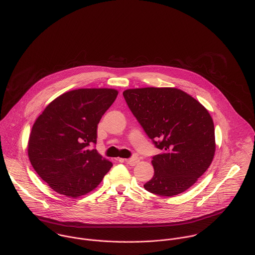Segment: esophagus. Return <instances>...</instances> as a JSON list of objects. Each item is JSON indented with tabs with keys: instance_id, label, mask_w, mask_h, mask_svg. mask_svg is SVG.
Here are the masks:
<instances>
[{
	"instance_id": "obj_1",
	"label": "esophagus",
	"mask_w": 255,
	"mask_h": 255,
	"mask_svg": "<svg viewBox=\"0 0 255 255\" xmlns=\"http://www.w3.org/2000/svg\"><path fill=\"white\" fill-rule=\"evenodd\" d=\"M139 161H140V160H139V158H138L137 156H134V157L129 158V159H125V162H126L128 165H130V166H135L136 164H138Z\"/></svg>"
}]
</instances>
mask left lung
I'll list each match as a JSON object with an SVG mask.
<instances>
[{
	"mask_svg": "<svg viewBox=\"0 0 255 255\" xmlns=\"http://www.w3.org/2000/svg\"><path fill=\"white\" fill-rule=\"evenodd\" d=\"M125 101L152 140L153 178L148 192L173 197L191 188L215 156V126L209 111L194 97L171 87L127 89Z\"/></svg>",
	"mask_w": 255,
	"mask_h": 255,
	"instance_id": "left-lung-1",
	"label": "left lung"
}]
</instances>
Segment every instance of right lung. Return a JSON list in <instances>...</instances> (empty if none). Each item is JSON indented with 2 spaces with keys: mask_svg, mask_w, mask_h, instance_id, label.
I'll return each mask as SVG.
<instances>
[{
  "mask_svg": "<svg viewBox=\"0 0 255 255\" xmlns=\"http://www.w3.org/2000/svg\"><path fill=\"white\" fill-rule=\"evenodd\" d=\"M118 91L81 88L63 93L35 120L27 154L37 175L56 193L77 198L95 189L112 167L96 149L97 127Z\"/></svg>",
  "mask_w": 255,
  "mask_h": 255,
  "instance_id": "obj_1",
  "label": "right lung"
}]
</instances>
